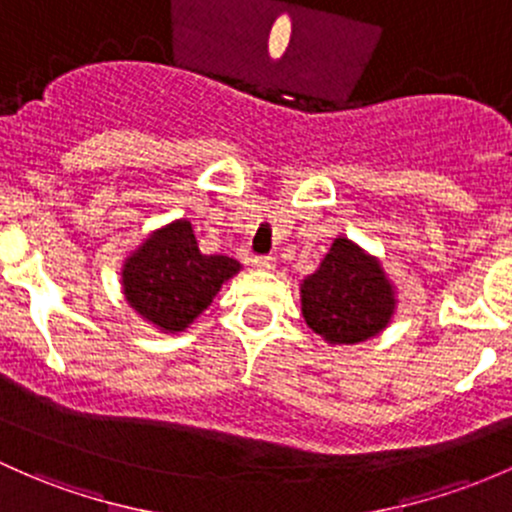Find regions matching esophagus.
<instances>
[{
  "mask_svg": "<svg viewBox=\"0 0 512 512\" xmlns=\"http://www.w3.org/2000/svg\"><path fill=\"white\" fill-rule=\"evenodd\" d=\"M252 267H257V270H262V272H270V270H274V257L272 255L255 257V260H252Z\"/></svg>",
  "mask_w": 512,
  "mask_h": 512,
  "instance_id": "34e87169",
  "label": "esophagus"
}]
</instances>
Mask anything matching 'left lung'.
I'll use <instances>...</instances> for the list:
<instances>
[{"mask_svg":"<svg viewBox=\"0 0 512 512\" xmlns=\"http://www.w3.org/2000/svg\"><path fill=\"white\" fill-rule=\"evenodd\" d=\"M306 326L331 346H353L383 333L397 311V289L383 262L346 235L299 284Z\"/></svg>","mask_w":512,"mask_h":512,"instance_id":"obj_1","label":"left lung"}]
</instances>
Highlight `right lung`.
<instances>
[{
  "mask_svg": "<svg viewBox=\"0 0 512 512\" xmlns=\"http://www.w3.org/2000/svg\"><path fill=\"white\" fill-rule=\"evenodd\" d=\"M242 270L228 255H203L188 218L152 230L122 262L120 284L129 309L161 333L186 331L215 294Z\"/></svg>",
  "mask_w": 512,
  "mask_h": 512,
  "instance_id": "1",
  "label": "right lung"
}]
</instances>
